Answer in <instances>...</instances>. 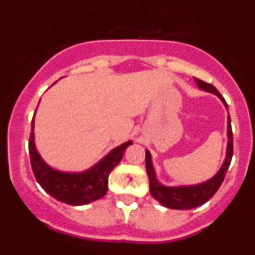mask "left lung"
<instances>
[{"label": "left lung", "instance_id": "1", "mask_svg": "<svg viewBox=\"0 0 255 255\" xmlns=\"http://www.w3.org/2000/svg\"><path fill=\"white\" fill-rule=\"evenodd\" d=\"M195 82L198 83V87L204 89V91L217 94L221 98V101H222L227 107V103L226 101H225V98L221 96L220 92H218L213 85L197 78H195ZM227 123H229V125H227L229 143H227L226 159H225L224 164H222V167L218 171L217 175H216L215 177H212L209 181L203 182V184H200V185L181 186V188H168V186L161 185V184L155 180L154 170H153L152 167V161H150L149 152L145 150V170H147L148 179H149V191L150 195H152L155 200H158L162 206L167 207V208L171 209H191L204 204L216 194V191L218 190V188H220L222 181H224L225 175H226L227 170H229V166L230 163H231V158H233L234 143L230 116Z\"/></svg>", "mask_w": 255, "mask_h": 255}]
</instances>
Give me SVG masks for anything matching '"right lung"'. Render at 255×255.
<instances>
[{"mask_svg": "<svg viewBox=\"0 0 255 255\" xmlns=\"http://www.w3.org/2000/svg\"><path fill=\"white\" fill-rule=\"evenodd\" d=\"M33 128L34 119L31 121V132L29 136V155L35 179L51 197L70 206H83L105 197L110 173L120 163L125 149L131 144V141L124 143L85 172H60L47 166L37 153Z\"/></svg>", "mask_w": 255, "mask_h": 255, "instance_id": "add662e5", "label": "right lung"}]
</instances>
